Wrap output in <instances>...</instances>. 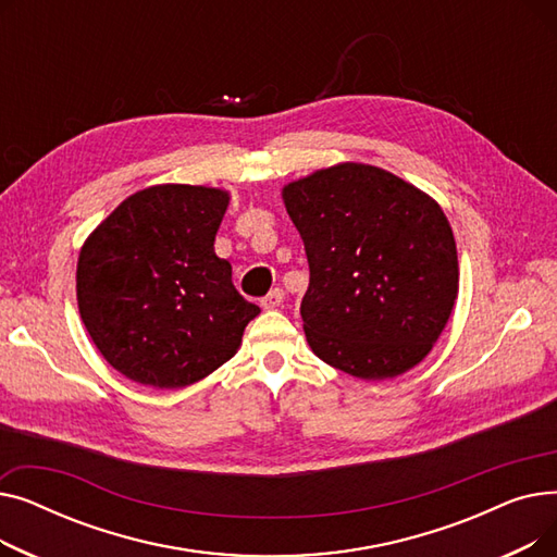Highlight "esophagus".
<instances>
[{
    "label": "esophagus",
    "instance_id": "1",
    "mask_svg": "<svg viewBox=\"0 0 557 557\" xmlns=\"http://www.w3.org/2000/svg\"><path fill=\"white\" fill-rule=\"evenodd\" d=\"M284 302V290L273 288L267 298H261V309H277Z\"/></svg>",
    "mask_w": 557,
    "mask_h": 557
}]
</instances>
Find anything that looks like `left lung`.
<instances>
[{
	"label": "left lung",
	"instance_id": "1",
	"mask_svg": "<svg viewBox=\"0 0 557 557\" xmlns=\"http://www.w3.org/2000/svg\"><path fill=\"white\" fill-rule=\"evenodd\" d=\"M309 261L300 313L318 359L366 382L416 368L458 298L451 225L426 191L363 162L282 187Z\"/></svg>",
	"mask_w": 557,
	"mask_h": 557
}]
</instances>
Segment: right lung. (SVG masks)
<instances>
[{"instance_id": "1", "label": "right lung", "mask_w": 557, "mask_h": 557, "mask_svg": "<svg viewBox=\"0 0 557 557\" xmlns=\"http://www.w3.org/2000/svg\"><path fill=\"white\" fill-rule=\"evenodd\" d=\"M230 191L153 185L131 194L78 252L81 320L103 359L131 382L191 386L230 361L259 307L214 252Z\"/></svg>"}]
</instances>
